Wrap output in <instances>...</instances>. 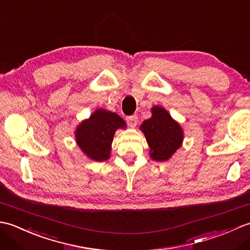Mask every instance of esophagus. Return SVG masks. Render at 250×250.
<instances>
[{
	"label": "esophagus",
	"instance_id": "obj_1",
	"mask_svg": "<svg viewBox=\"0 0 250 250\" xmlns=\"http://www.w3.org/2000/svg\"><path fill=\"white\" fill-rule=\"evenodd\" d=\"M126 122H128V125L131 126V128H135L137 122H139V117H137L136 115L128 116L126 117Z\"/></svg>",
	"mask_w": 250,
	"mask_h": 250
}]
</instances>
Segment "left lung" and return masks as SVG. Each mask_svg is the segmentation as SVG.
<instances>
[{
  "mask_svg": "<svg viewBox=\"0 0 250 250\" xmlns=\"http://www.w3.org/2000/svg\"><path fill=\"white\" fill-rule=\"evenodd\" d=\"M152 116L144 120L140 129L144 133L150 157L155 161H167L182 146L184 132L177 121L162 106H153Z\"/></svg>",
  "mask_w": 250,
  "mask_h": 250,
  "instance_id": "obj_1",
  "label": "left lung"
}]
</instances>
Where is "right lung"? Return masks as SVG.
<instances>
[{"instance_id": "right-lung-1", "label": "right lung", "mask_w": 250, "mask_h": 250, "mask_svg": "<svg viewBox=\"0 0 250 250\" xmlns=\"http://www.w3.org/2000/svg\"><path fill=\"white\" fill-rule=\"evenodd\" d=\"M125 120L116 113L98 108L76 128V143L90 159L105 161L109 159L116 130L125 129Z\"/></svg>"}]
</instances>
